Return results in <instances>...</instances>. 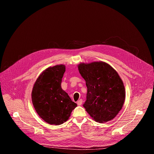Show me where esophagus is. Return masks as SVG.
I'll list each match as a JSON object with an SVG mask.
<instances>
[{
  "label": "esophagus",
  "instance_id": "esophagus-1",
  "mask_svg": "<svg viewBox=\"0 0 154 154\" xmlns=\"http://www.w3.org/2000/svg\"><path fill=\"white\" fill-rule=\"evenodd\" d=\"M82 102H83V100L82 99H80L79 100L77 101V103L78 105H81L82 104Z\"/></svg>",
  "mask_w": 154,
  "mask_h": 154
}]
</instances>
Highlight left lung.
Masks as SVG:
<instances>
[{"mask_svg": "<svg viewBox=\"0 0 154 154\" xmlns=\"http://www.w3.org/2000/svg\"><path fill=\"white\" fill-rule=\"evenodd\" d=\"M79 71L86 82L84 108L100 123L111 121L122 109L125 98L123 82L110 65L103 61L81 63Z\"/></svg>", "mask_w": 154, "mask_h": 154, "instance_id": "1", "label": "left lung"}]
</instances>
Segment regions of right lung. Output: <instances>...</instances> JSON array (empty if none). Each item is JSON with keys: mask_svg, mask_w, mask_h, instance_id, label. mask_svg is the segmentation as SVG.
<instances>
[{"mask_svg": "<svg viewBox=\"0 0 154 154\" xmlns=\"http://www.w3.org/2000/svg\"><path fill=\"white\" fill-rule=\"evenodd\" d=\"M65 65L49 67L39 75L32 92V100L38 115L52 125H60L66 121L77 103L61 88Z\"/></svg>", "mask_w": 154, "mask_h": 154, "instance_id": "add662e5", "label": "right lung"}]
</instances>
